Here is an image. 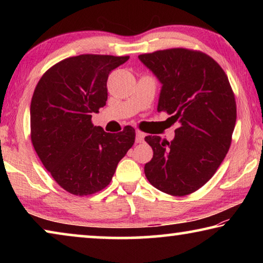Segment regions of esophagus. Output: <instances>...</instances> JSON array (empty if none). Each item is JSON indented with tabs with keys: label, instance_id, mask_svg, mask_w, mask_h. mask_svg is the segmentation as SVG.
<instances>
[{
	"label": "esophagus",
	"instance_id": "1",
	"mask_svg": "<svg viewBox=\"0 0 263 263\" xmlns=\"http://www.w3.org/2000/svg\"><path fill=\"white\" fill-rule=\"evenodd\" d=\"M144 138H145V133L141 132V131H136V141L137 142H142L144 141Z\"/></svg>",
	"mask_w": 263,
	"mask_h": 263
}]
</instances>
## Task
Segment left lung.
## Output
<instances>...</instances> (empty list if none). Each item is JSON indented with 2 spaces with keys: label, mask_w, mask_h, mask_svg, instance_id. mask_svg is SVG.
<instances>
[{
  "label": "left lung",
  "mask_w": 263,
  "mask_h": 263,
  "mask_svg": "<svg viewBox=\"0 0 263 263\" xmlns=\"http://www.w3.org/2000/svg\"><path fill=\"white\" fill-rule=\"evenodd\" d=\"M138 58L161 83L158 111L180 123L172 141L145 137L153 149L145 175L162 193L189 195L211 179L228 154L237 121L232 88L205 53L171 48Z\"/></svg>",
  "instance_id": "obj_1"
}]
</instances>
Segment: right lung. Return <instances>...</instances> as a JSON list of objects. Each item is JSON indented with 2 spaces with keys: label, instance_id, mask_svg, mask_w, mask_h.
Masks as SVG:
<instances>
[{
  "label": "right lung",
  "instance_id": "right-lung-1",
  "mask_svg": "<svg viewBox=\"0 0 263 263\" xmlns=\"http://www.w3.org/2000/svg\"><path fill=\"white\" fill-rule=\"evenodd\" d=\"M127 60L97 54L67 58L48 69L34 89L31 140L44 167L70 194L87 196L105 188L135 144L132 126L108 133L91 123V114L108 100L109 74Z\"/></svg>",
  "mask_w": 263,
  "mask_h": 263
}]
</instances>
